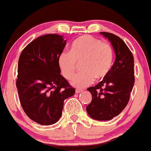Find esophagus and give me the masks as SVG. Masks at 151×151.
I'll use <instances>...</instances> for the list:
<instances>
[{
    "mask_svg": "<svg viewBox=\"0 0 151 151\" xmlns=\"http://www.w3.org/2000/svg\"><path fill=\"white\" fill-rule=\"evenodd\" d=\"M83 91V89H80V88H76V94H78V93L82 92V91Z\"/></svg>",
    "mask_w": 151,
    "mask_h": 151,
    "instance_id": "34e87169",
    "label": "esophagus"
}]
</instances>
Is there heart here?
Segmentation results:
<instances>
[{
  "mask_svg": "<svg viewBox=\"0 0 151 151\" xmlns=\"http://www.w3.org/2000/svg\"><path fill=\"white\" fill-rule=\"evenodd\" d=\"M113 53L111 46L102 43L91 35H82L73 41L70 51H64L59 55L58 66L62 75L70 80L81 63V70L73 78L72 84L84 88L95 78H103L109 73L113 65Z\"/></svg>",
  "mask_w": 151,
  "mask_h": 151,
  "instance_id": "obj_1",
  "label": "heart"
}]
</instances>
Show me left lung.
<instances>
[{
  "label": "left lung",
  "instance_id": "left-lung-1",
  "mask_svg": "<svg viewBox=\"0 0 151 151\" xmlns=\"http://www.w3.org/2000/svg\"><path fill=\"white\" fill-rule=\"evenodd\" d=\"M99 33L110 42L116 60L103 80L87 88L92 95V100L87 105L86 111L91 119L108 121L120 114L129 100L134 83V57L119 36L110 32Z\"/></svg>",
  "mask_w": 151,
  "mask_h": 151
}]
</instances>
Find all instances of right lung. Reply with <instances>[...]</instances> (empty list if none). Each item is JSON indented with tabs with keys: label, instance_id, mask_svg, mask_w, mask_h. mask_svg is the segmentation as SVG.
I'll return each instance as SVG.
<instances>
[{
	"label": "right lung",
	"instance_id": "right-lung-1",
	"mask_svg": "<svg viewBox=\"0 0 151 151\" xmlns=\"http://www.w3.org/2000/svg\"><path fill=\"white\" fill-rule=\"evenodd\" d=\"M66 42L57 34L40 36L23 49L19 59L17 88L20 103L29 119L41 125L58 122L65 99L75 94L58 66Z\"/></svg>",
	"mask_w": 151,
	"mask_h": 151
}]
</instances>
